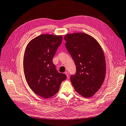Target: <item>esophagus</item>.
<instances>
[{"instance_id": "1", "label": "esophagus", "mask_w": 126, "mask_h": 126, "mask_svg": "<svg viewBox=\"0 0 126 126\" xmlns=\"http://www.w3.org/2000/svg\"><path fill=\"white\" fill-rule=\"evenodd\" d=\"M65 74L66 75V76H67V78H69V73L67 72H65Z\"/></svg>"}]
</instances>
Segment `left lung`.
<instances>
[{
  "mask_svg": "<svg viewBox=\"0 0 126 126\" xmlns=\"http://www.w3.org/2000/svg\"><path fill=\"white\" fill-rule=\"evenodd\" d=\"M64 39L76 66L71 82L79 94L90 97L100 89L105 78L106 63L102 48L93 37L83 33L67 34Z\"/></svg>",
  "mask_w": 126,
  "mask_h": 126,
  "instance_id": "8db88e82",
  "label": "left lung"
}]
</instances>
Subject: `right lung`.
<instances>
[{
    "mask_svg": "<svg viewBox=\"0 0 126 126\" xmlns=\"http://www.w3.org/2000/svg\"><path fill=\"white\" fill-rule=\"evenodd\" d=\"M62 40V35H40L26 48L23 65L26 81L35 94L45 98L57 93L66 78V75L56 71L52 62Z\"/></svg>",
    "mask_w": 126,
    "mask_h": 126,
    "instance_id": "1",
    "label": "right lung"
}]
</instances>
